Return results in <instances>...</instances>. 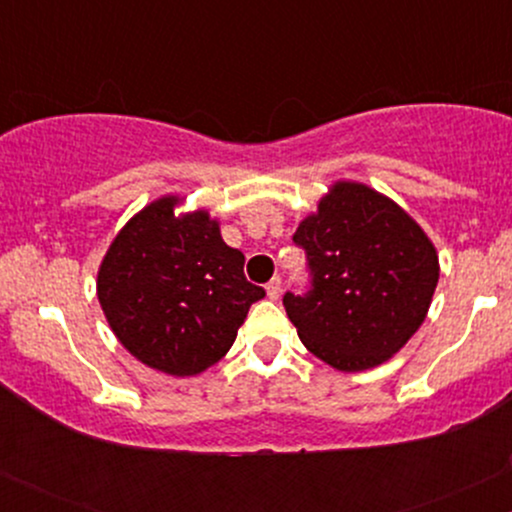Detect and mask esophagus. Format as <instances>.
<instances>
[{
  "label": "esophagus",
  "instance_id": "obj_1",
  "mask_svg": "<svg viewBox=\"0 0 512 512\" xmlns=\"http://www.w3.org/2000/svg\"><path fill=\"white\" fill-rule=\"evenodd\" d=\"M267 296H269V301H279V298H281V279H279V276H274V279L267 284Z\"/></svg>",
  "mask_w": 512,
  "mask_h": 512
}]
</instances>
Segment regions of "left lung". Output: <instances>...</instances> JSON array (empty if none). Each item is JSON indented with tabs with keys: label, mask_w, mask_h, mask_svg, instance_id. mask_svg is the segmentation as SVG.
Instances as JSON below:
<instances>
[{
	"label": "left lung",
	"mask_w": 512,
	"mask_h": 512,
	"mask_svg": "<svg viewBox=\"0 0 512 512\" xmlns=\"http://www.w3.org/2000/svg\"><path fill=\"white\" fill-rule=\"evenodd\" d=\"M313 289L284 308L310 354L342 373L385 363L431 308L440 264L424 228L383 192L337 180L293 236Z\"/></svg>",
	"instance_id": "8db88e82"
}]
</instances>
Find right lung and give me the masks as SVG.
Wrapping results in <instances>:
<instances>
[{
	"label": "right lung",
	"mask_w": 512,
	"mask_h": 512,
	"mask_svg": "<svg viewBox=\"0 0 512 512\" xmlns=\"http://www.w3.org/2000/svg\"><path fill=\"white\" fill-rule=\"evenodd\" d=\"M163 195L117 231L96 293L110 330L144 366L190 378L219 363L264 289L243 274L245 255L223 243L207 209L178 214Z\"/></svg>",
	"instance_id": "right-lung-1"
}]
</instances>
